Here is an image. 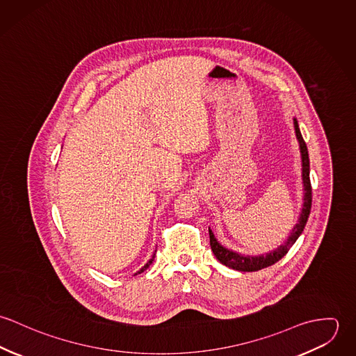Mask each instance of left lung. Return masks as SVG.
<instances>
[{
	"mask_svg": "<svg viewBox=\"0 0 356 356\" xmlns=\"http://www.w3.org/2000/svg\"><path fill=\"white\" fill-rule=\"evenodd\" d=\"M293 124H295L296 138L299 141L300 153H302V167H303L302 168V177H303V186H305L303 208H302L299 220H298L296 226L293 227L291 236L288 237V240L282 245H280L275 251H271L270 254H259V256H247V254H237L234 251H230V250L225 248L223 245H220L218 243L212 230L208 229V232H209V244H211L212 252L222 264H225L230 268H234V270H238V271H257V270L266 268V267L277 263L278 260H281L285 254H288L291 247L296 243V240L300 237V234L305 230V223L308 220L309 211H311V202H312L311 182H309V159H308L307 145H305V140L302 137V133H300V129H299V124H298L296 119H293Z\"/></svg>",
	"mask_w": 356,
	"mask_h": 356,
	"instance_id": "8db88e82",
	"label": "left lung"
}]
</instances>
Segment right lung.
<instances>
[{
	"instance_id": "add662e5",
	"label": "right lung",
	"mask_w": 356,
	"mask_h": 356,
	"mask_svg": "<svg viewBox=\"0 0 356 356\" xmlns=\"http://www.w3.org/2000/svg\"><path fill=\"white\" fill-rule=\"evenodd\" d=\"M153 259H154V254H153L152 259H149V261H148V263H147V264H145V266H144V267H143V268H141V270H140V271H138V273H136V274H134V275H137V274H140V273H143V271H145V270H147V268H148V267H149V266H151V264H152Z\"/></svg>"
}]
</instances>
